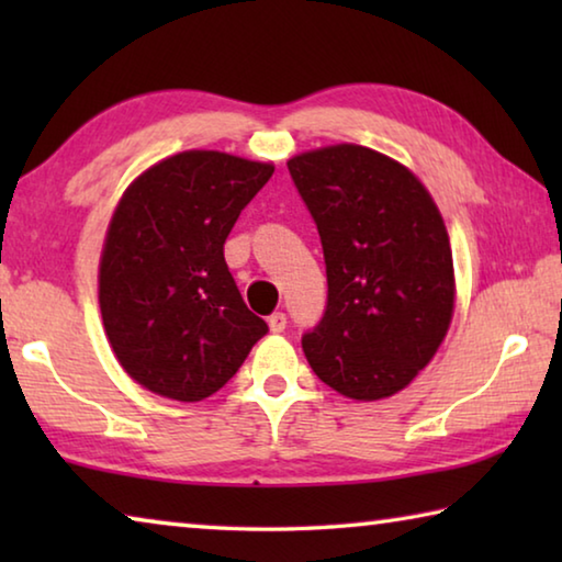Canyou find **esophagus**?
<instances>
[{
	"label": "esophagus",
	"instance_id": "obj_1",
	"mask_svg": "<svg viewBox=\"0 0 562 562\" xmlns=\"http://www.w3.org/2000/svg\"><path fill=\"white\" fill-rule=\"evenodd\" d=\"M268 325L272 335H280V331H284V327H288V317H284V312H274V315L268 317Z\"/></svg>",
	"mask_w": 562,
	"mask_h": 562
}]
</instances>
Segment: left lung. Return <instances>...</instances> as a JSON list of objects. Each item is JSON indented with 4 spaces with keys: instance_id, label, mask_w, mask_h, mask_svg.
Returning a JSON list of instances; mask_svg holds the SVG:
<instances>
[{
    "instance_id": "obj_1",
    "label": "left lung",
    "mask_w": 562,
    "mask_h": 562,
    "mask_svg": "<svg viewBox=\"0 0 562 562\" xmlns=\"http://www.w3.org/2000/svg\"><path fill=\"white\" fill-rule=\"evenodd\" d=\"M315 217L327 310L302 337L312 372L341 396L379 402L414 382L449 335L456 278L449 231L404 164L357 144L288 160Z\"/></svg>"
}]
</instances>
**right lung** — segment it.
<instances>
[{
	"label": "right lung",
	"instance_id": "obj_1",
	"mask_svg": "<svg viewBox=\"0 0 562 562\" xmlns=\"http://www.w3.org/2000/svg\"><path fill=\"white\" fill-rule=\"evenodd\" d=\"M272 164L183 150L131 180L99 262L103 331L133 382L173 402L225 386L268 325L245 307L223 245Z\"/></svg>",
	"mask_w": 562,
	"mask_h": 562
}]
</instances>
